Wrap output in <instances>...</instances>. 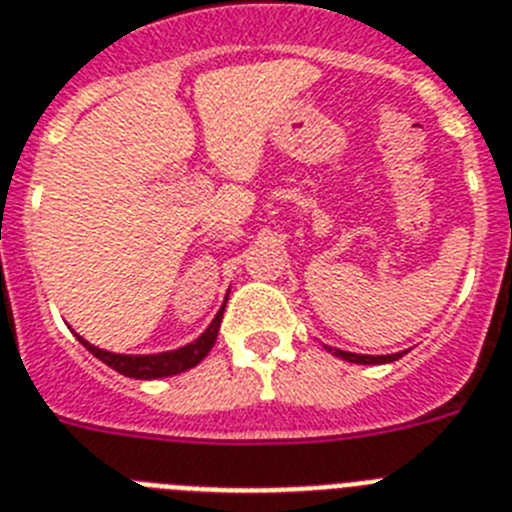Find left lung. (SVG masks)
<instances>
[{
    "mask_svg": "<svg viewBox=\"0 0 512 512\" xmlns=\"http://www.w3.org/2000/svg\"><path fill=\"white\" fill-rule=\"evenodd\" d=\"M332 355L342 358V361H350V363H363V366H373V363H391L402 358V353H394V355H358V353H345V350H337V348H327Z\"/></svg>",
    "mask_w": 512,
    "mask_h": 512,
    "instance_id": "left-lung-1",
    "label": "left lung"
}]
</instances>
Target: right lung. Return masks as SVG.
I'll list each match as a JSON object with an SVG mask.
<instances>
[{"label": "right lung", "instance_id": "obj_1", "mask_svg": "<svg viewBox=\"0 0 512 512\" xmlns=\"http://www.w3.org/2000/svg\"><path fill=\"white\" fill-rule=\"evenodd\" d=\"M226 306V304H224ZM224 306L216 314L211 324H208V330L203 332L201 337L185 348L170 350V353H157V355H121V353H108V350L95 348L90 342L79 337L84 348L90 350L95 358H100L102 363H108L110 368H115L123 376H131V379H164V376H175V373L188 371V368L198 366V363L211 353L213 342L219 337V327H221V317H224Z\"/></svg>", "mask_w": 512, "mask_h": 512}]
</instances>
